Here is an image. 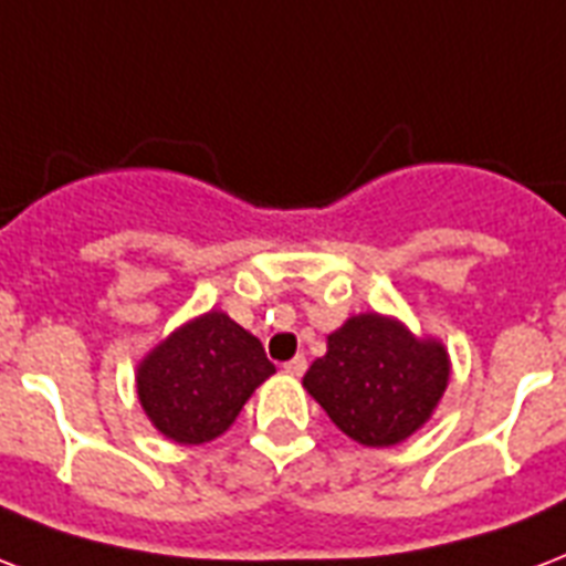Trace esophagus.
<instances>
[{"label": "esophagus", "mask_w": 566, "mask_h": 566, "mask_svg": "<svg viewBox=\"0 0 566 566\" xmlns=\"http://www.w3.org/2000/svg\"><path fill=\"white\" fill-rule=\"evenodd\" d=\"M305 368H308L305 356H293V359L284 365V374H291V377H302V374H305Z\"/></svg>", "instance_id": "1"}]
</instances>
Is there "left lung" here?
Wrapping results in <instances>:
<instances>
[{"label":"left lung","instance_id":"left-lung-1","mask_svg":"<svg viewBox=\"0 0 566 566\" xmlns=\"http://www.w3.org/2000/svg\"><path fill=\"white\" fill-rule=\"evenodd\" d=\"M451 361L437 338H416L386 314H356L326 338L302 386L359 446H398L427 424Z\"/></svg>","mask_w":566,"mask_h":566}]
</instances>
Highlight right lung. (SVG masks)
<instances>
[{
    "instance_id": "1",
    "label": "right lung",
    "mask_w": 566,
    "mask_h": 566,
    "mask_svg": "<svg viewBox=\"0 0 566 566\" xmlns=\"http://www.w3.org/2000/svg\"><path fill=\"white\" fill-rule=\"evenodd\" d=\"M275 374L261 340L226 312L184 323L139 361L136 391L150 424L180 446H205L234 424L252 391Z\"/></svg>"
}]
</instances>
